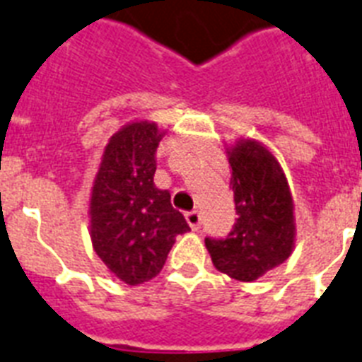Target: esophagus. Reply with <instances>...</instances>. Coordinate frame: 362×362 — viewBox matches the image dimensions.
<instances>
[{
	"label": "esophagus",
	"mask_w": 362,
	"mask_h": 362,
	"mask_svg": "<svg viewBox=\"0 0 362 362\" xmlns=\"http://www.w3.org/2000/svg\"><path fill=\"white\" fill-rule=\"evenodd\" d=\"M187 222H189V226L192 228V230H199V226H202V216H199L198 211H190V213H187Z\"/></svg>",
	"instance_id": "34e87169"
}]
</instances>
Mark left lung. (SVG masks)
Masks as SVG:
<instances>
[{"mask_svg": "<svg viewBox=\"0 0 362 362\" xmlns=\"http://www.w3.org/2000/svg\"><path fill=\"white\" fill-rule=\"evenodd\" d=\"M235 224L224 239L205 237L213 265L241 282H252L290 258L296 241L293 199L279 160L256 140H239L228 151Z\"/></svg>", "mask_w": 362, "mask_h": 362, "instance_id": "8db88e82", "label": "left lung"}]
</instances>
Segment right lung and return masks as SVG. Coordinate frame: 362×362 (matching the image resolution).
Masks as SVG:
<instances>
[{
    "instance_id": "obj_1",
    "label": "right lung",
    "mask_w": 362,
    "mask_h": 362,
    "mask_svg": "<svg viewBox=\"0 0 362 362\" xmlns=\"http://www.w3.org/2000/svg\"><path fill=\"white\" fill-rule=\"evenodd\" d=\"M164 132L149 121L129 123L110 138L91 190V241L104 265L125 284L160 273L175 237L189 224L170 192L153 183Z\"/></svg>"
}]
</instances>
